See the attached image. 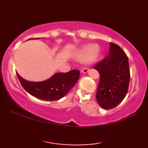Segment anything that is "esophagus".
I'll list each match as a JSON object with an SVG mask.
<instances>
[{
    "label": "esophagus",
    "instance_id": "esophagus-1",
    "mask_svg": "<svg viewBox=\"0 0 148 148\" xmlns=\"http://www.w3.org/2000/svg\"><path fill=\"white\" fill-rule=\"evenodd\" d=\"M81 72L82 73H87L89 72V69L87 68H84L81 70Z\"/></svg>",
    "mask_w": 148,
    "mask_h": 148
}]
</instances>
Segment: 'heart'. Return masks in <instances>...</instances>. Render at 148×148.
<instances>
[{"mask_svg":"<svg viewBox=\"0 0 148 148\" xmlns=\"http://www.w3.org/2000/svg\"><path fill=\"white\" fill-rule=\"evenodd\" d=\"M101 53V47L97 44H87L79 47L76 53V58L83 59V62L86 64L94 63L98 59Z\"/></svg>","mask_w":148,"mask_h":148,"instance_id":"1","label":"heart"}]
</instances>
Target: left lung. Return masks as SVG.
<instances>
[{"label":"left lung","instance_id":"1","mask_svg":"<svg viewBox=\"0 0 148 148\" xmlns=\"http://www.w3.org/2000/svg\"><path fill=\"white\" fill-rule=\"evenodd\" d=\"M93 68L100 74L96 95L97 102L104 109L114 108L121 103L128 91V57L118 45L110 42L109 55Z\"/></svg>","mask_w":148,"mask_h":148}]
</instances>
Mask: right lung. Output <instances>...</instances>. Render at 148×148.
Instances as JSON below:
<instances>
[{
  "label": "right lung",
  "mask_w": 148,
  "mask_h": 148,
  "mask_svg": "<svg viewBox=\"0 0 148 148\" xmlns=\"http://www.w3.org/2000/svg\"><path fill=\"white\" fill-rule=\"evenodd\" d=\"M20 83L27 92L33 97L45 101H54L64 97L76 84L79 71L72 70L66 73H56L43 82H29L16 72Z\"/></svg>",
  "instance_id": "add662e5"
}]
</instances>
